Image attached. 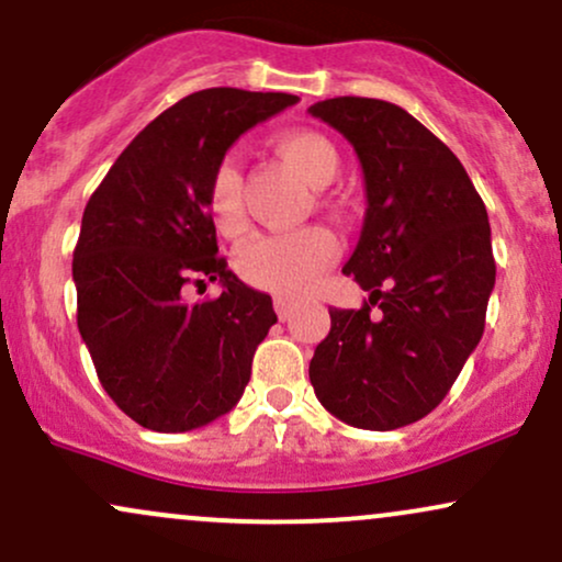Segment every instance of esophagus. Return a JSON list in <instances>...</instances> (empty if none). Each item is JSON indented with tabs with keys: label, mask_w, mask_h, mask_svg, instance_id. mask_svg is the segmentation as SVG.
<instances>
[{
	"label": "esophagus",
	"mask_w": 562,
	"mask_h": 562,
	"mask_svg": "<svg viewBox=\"0 0 562 562\" xmlns=\"http://www.w3.org/2000/svg\"><path fill=\"white\" fill-rule=\"evenodd\" d=\"M274 311H277V316H280L282 322H288L290 314H293V303H290L288 299H282V295H277V299H274Z\"/></svg>",
	"instance_id": "34e87169"
}]
</instances>
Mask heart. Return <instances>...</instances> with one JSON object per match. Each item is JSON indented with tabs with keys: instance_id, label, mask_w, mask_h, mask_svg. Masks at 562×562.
<instances>
[{
	"instance_id": "b5f03b06",
	"label": "heart",
	"mask_w": 562,
	"mask_h": 562,
	"mask_svg": "<svg viewBox=\"0 0 562 562\" xmlns=\"http://www.w3.org/2000/svg\"><path fill=\"white\" fill-rule=\"evenodd\" d=\"M274 151L311 188H327L340 172V157L327 138L314 131H290L274 138ZM209 214L227 238L246 229L243 178L238 165L225 159L214 170L209 188ZM337 256V238L327 227H303L299 233L259 235L235 256L238 274L248 285L277 295H303Z\"/></svg>"
}]
</instances>
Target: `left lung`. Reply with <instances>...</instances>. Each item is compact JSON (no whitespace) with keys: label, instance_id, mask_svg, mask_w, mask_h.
<instances>
[{"label":"left lung","instance_id":"8db88e82","mask_svg":"<svg viewBox=\"0 0 562 562\" xmlns=\"http://www.w3.org/2000/svg\"><path fill=\"white\" fill-rule=\"evenodd\" d=\"M308 112L361 161L367 216L342 272L369 290L358 311L329 308L308 376L340 422L390 431L435 411L482 340L490 220L456 154L403 106L337 97Z\"/></svg>","mask_w":562,"mask_h":562}]
</instances>
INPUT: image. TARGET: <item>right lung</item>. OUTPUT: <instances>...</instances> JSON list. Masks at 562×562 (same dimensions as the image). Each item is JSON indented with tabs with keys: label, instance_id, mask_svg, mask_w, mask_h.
Instances as JSON below:
<instances>
[{
	"label": "right lung",
	"instance_id": "obj_1",
	"mask_svg": "<svg viewBox=\"0 0 562 562\" xmlns=\"http://www.w3.org/2000/svg\"><path fill=\"white\" fill-rule=\"evenodd\" d=\"M295 101L195 91L135 135L88 199L72 254L78 329L101 387L140 427H206L251 380L277 314L216 256L209 188L227 148ZM193 279H220L223 295L188 304L181 288Z\"/></svg>",
	"mask_w": 562,
	"mask_h": 562
}]
</instances>
